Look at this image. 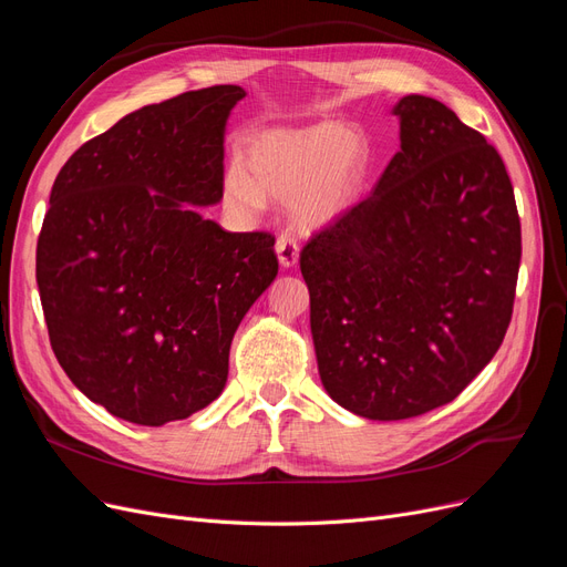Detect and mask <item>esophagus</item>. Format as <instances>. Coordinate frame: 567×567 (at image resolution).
I'll return each instance as SVG.
<instances>
[{
	"label": "esophagus",
	"mask_w": 567,
	"mask_h": 567,
	"mask_svg": "<svg viewBox=\"0 0 567 567\" xmlns=\"http://www.w3.org/2000/svg\"><path fill=\"white\" fill-rule=\"evenodd\" d=\"M277 256H279V262L281 267H292L298 262V256H300V246L298 241L288 237V234H281V237L277 239Z\"/></svg>",
	"instance_id": "1"
}]
</instances>
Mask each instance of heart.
I'll list each match as a JSON object with an SVG mask.
<instances>
[{
  "label": "heart",
  "instance_id": "heart-1",
  "mask_svg": "<svg viewBox=\"0 0 567 567\" xmlns=\"http://www.w3.org/2000/svg\"><path fill=\"white\" fill-rule=\"evenodd\" d=\"M373 168L368 135L342 122H319L298 128L256 133L244 147V164L231 162L223 173V202L250 216L267 197L288 202L302 229H323L354 208Z\"/></svg>",
  "mask_w": 567,
  "mask_h": 567
}]
</instances>
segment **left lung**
<instances>
[{
	"mask_svg": "<svg viewBox=\"0 0 567 567\" xmlns=\"http://www.w3.org/2000/svg\"><path fill=\"white\" fill-rule=\"evenodd\" d=\"M392 114L401 150L375 189L300 252L326 392L380 422L451 403L491 363L520 265L497 150L434 97Z\"/></svg>",
	"mask_w": 567,
	"mask_h": 567,
	"instance_id": "8db88e82",
	"label": "left lung"
}]
</instances>
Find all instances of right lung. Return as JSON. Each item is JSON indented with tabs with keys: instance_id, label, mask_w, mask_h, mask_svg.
I'll list each match as a JSON object with an SVG mask.
<instances>
[{
	"instance_id": "right-lung-1",
	"label": "right lung",
	"mask_w": 567,
	"mask_h": 567,
	"mask_svg": "<svg viewBox=\"0 0 567 567\" xmlns=\"http://www.w3.org/2000/svg\"><path fill=\"white\" fill-rule=\"evenodd\" d=\"M246 91H187L76 150L37 241L49 340L72 384L114 417L162 426L216 401L246 311L277 279L275 237L225 231V128Z\"/></svg>"
}]
</instances>
